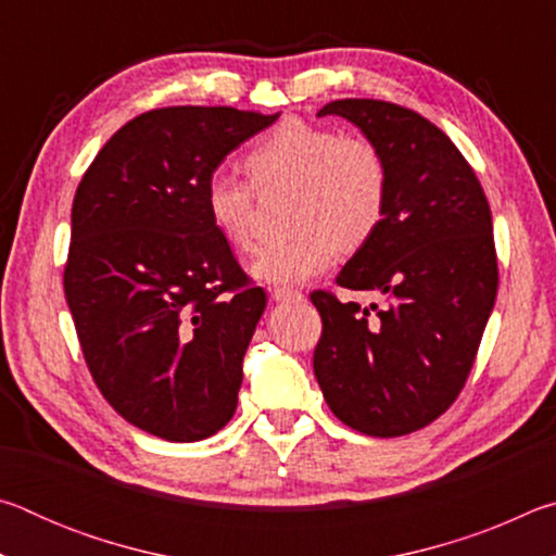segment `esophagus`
Here are the masks:
<instances>
[{"mask_svg":"<svg viewBox=\"0 0 556 556\" xmlns=\"http://www.w3.org/2000/svg\"><path fill=\"white\" fill-rule=\"evenodd\" d=\"M271 299L275 301H301L304 294H301L299 289H291V287H275L271 289Z\"/></svg>","mask_w":556,"mask_h":556,"instance_id":"1","label":"esophagus"}]
</instances>
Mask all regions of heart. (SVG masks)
<instances>
[{"mask_svg":"<svg viewBox=\"0 0 556 556\" xmlns=\"http://www.w3.org/2000/svg\"><path fill=\"white\" fill-rule=\"evenodd\" d=\"M257 188H294V232L269 242L250 271L267 285H294L324 271L338 248L355 250L380 228L390 199V166L382 149L361 135L304 119H285L244 154ZM215 174L205 184L211 225L232 248L255 242V188Z\"/></svg>","mask_w":556,"mask_h":556,"instance_id":"obj_1","label":"heart"}]
</instances>
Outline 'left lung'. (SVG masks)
I'll return each mask as SVG.
<instances>
[{
	"instance_id": "1",
	"label": "left lung",
	"mask_w": 556,
	"mask_h": 556,
	"mask_svg": "<svg viewBox=\"0 0 556 556\" xmlns=\"http://www.w3.org/2000/svg\"><path fill=\"white\" fill-rule=\"evenodd\" d=\"M338 115L382 149L390 199L380 228L336 285L382 306L314 291L324 331L314 372L328 407L368 437H402L441 417L473 368L497 294L491 205L456 144L419 112L345 98Z\"/></svg>"
}]
</instances>
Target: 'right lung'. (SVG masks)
Returning a JSON list of instances; mask_svg holds the SVG:
<instances>
[{"instance_id":"obj_1","label":"right lung","mask_w":556,"mask_h":556,"mask_svg":"<svg viewBox=\"0 0 556 556\" xmlns=\"http://www.w3.org/2000/svg\"><path fill=\"white\" fill-rule=\"evenodd\" d=\"M277 117L149 110L110 137L75 191L63 289L83 357L119 417L159 439H208L238 407L267 294L211 225L205 184Z\"/></svg>"}]
</instances>
